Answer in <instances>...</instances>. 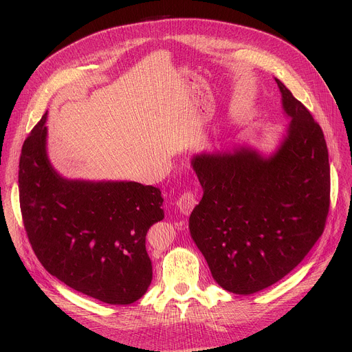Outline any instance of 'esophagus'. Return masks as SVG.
I'll return each mask as SVG.
<instances>
[{"instance_id": "obj_1", "label": "esophagus", "mask_w": 352, "mask_h": 352, "mask_svg": "<svg viewBox=\"0 0 352 352\" xmlns=\"http://www.w3.org/2000/svg\"><path fill=\"white\" fill-rule=\"evenodd\" d=\"M197 205V199L196 196L190 192V190H186L184 192L179 199L177 200V208L179 209V212L185 216L190 214V212L193 210V208Z\"/></svg>"}]
</instances>
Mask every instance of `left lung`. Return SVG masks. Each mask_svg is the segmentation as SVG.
Instances as JSON below:
<instances>
[{
	"mask_svg": "<svg viewBox=\"0 0 352 352\" xmlns=\"http://www.w3.org/2000/svg\"><path fill=\"white\" fill-rule=\"evenodd\" d=\"M289 125L265 155L242 144L199 153L190 166L204 197L189 231L226 291H262L302 261L324 230L330 166L324 135L307 107L277 79Z\"/></svg>",
	"mask_w": 352,
	"mask_h": 352,
	"instance_id": "obj_1",
	"label": "left lung"
}]
</instances>
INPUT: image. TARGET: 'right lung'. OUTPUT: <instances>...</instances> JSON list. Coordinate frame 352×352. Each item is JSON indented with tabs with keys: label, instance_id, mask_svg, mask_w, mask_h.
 Instances as JSON below:
<instances>
[{
	"label": "right lung",
	"instance_id": "add662e5",
	"mask_svg": "<svg viewBox=\"0 0 352 352\" xmlns=\"http://www.w3.org/2000/svg\"><path fill=\"white\" fill-rule=\"evenodd\" d=\"M47 113L22 146L23 224L44 269L111 305H129L152 283L146 234L164 219L159 188L133 181L69 179L47 153Z\"/></svg>",
	"mask_w": 352,
	"mask_h": 352
}]
</instances>
